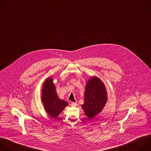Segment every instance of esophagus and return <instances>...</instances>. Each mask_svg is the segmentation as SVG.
Masks as SVG:
<instances>
[{
	"label": "esophagus",
	"mask_w": 151,
	"mask_h": 151,
	"mask_svg": "<svg viewBox=\"0 0 151 151\" xmlns=\"http://www.w3.org/2000/svg\"><path fill=\"white\" fill-rule=\"evenodd\" d=\"M71 106H73V107H76V106H77V103H76L72 102V103H71Z\"/></svg>",
	"instance_id": "esophagus-1"
}]
</instances>
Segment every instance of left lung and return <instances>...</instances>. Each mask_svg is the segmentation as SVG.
Listing matches in <instances>:
<instances>
[{
    "label": "left lung",
    "mask_w": 151,
    "mask_h": 151,
    "mask_svg": "<svg viewBox=\"0 0 151 151\" xmlns=\"http://www.w3.org/2000/svg\"><path fill=\"white\" fill-rule=\"evenodd\" d=\"M108 100L106 88L103 81L96 76H92L86 82L84 103L81 107L85 114L93 118L101 113Z\"/></svg>",
    "instance_id": "left-lung-1"
}]
</instances>
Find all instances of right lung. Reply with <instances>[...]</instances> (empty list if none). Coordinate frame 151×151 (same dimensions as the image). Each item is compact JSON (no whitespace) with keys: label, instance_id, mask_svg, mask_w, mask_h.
<instances>
[{"label":"right lung","instance_id":"1","mask_svg":"<svg viewBox=\"0 0 151 151\" xmlns=\"http://www.w3.org/2000/svg\"><path fill=\"white\" fill-rule=\"evenodd\" d=\"M41 100L47 113L55 119L68 106V103L58 97L56 86L53 83V78L51 77L48 78L43 83Z\"/></svg>","mask_w":151,"mask_h":151}]
</instances>
